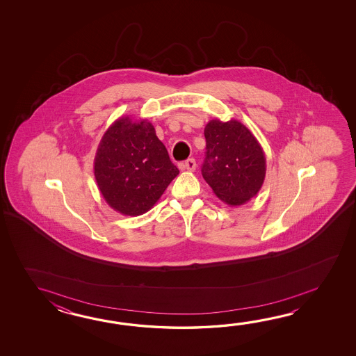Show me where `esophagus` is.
<instances>
[{"instance_id": "1", "label": "esophagus", "mask_w": 356, "mask_h": 356, "mask_svg": "<svg viewBox=\"0 0 356 356\" xmlns=\"http://www.w3.org/2000/svg\"><path fill=\"white\" fill-rule=\"evenodd\" d=\"M183 170H188V172H195L196 170V160L188 159L183 165H181Z\"/></svg>"}]
</instances>
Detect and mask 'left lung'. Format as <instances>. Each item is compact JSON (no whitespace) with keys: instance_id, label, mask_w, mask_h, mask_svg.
<instances>
[{"instance_id":"8db88e82","label":"left lung","mask_w":356,"mask_h":356,"mask_svg":"<svg viewBox=\"0 0 356 356\" xmlns=\"http://www.w3.org/2000/svg\"><path fill=\"white\" fill-rule=\"evenodd\" d=\"M204 134V181L224 204H247L265 181V152L257 138L236 120H211Z\"/></svg>"}]
</instances>
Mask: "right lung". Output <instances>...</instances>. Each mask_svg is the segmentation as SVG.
<instances>
[{
	"label": "right lung",
	"mask_w": 356,
	"mask_h": 356,
	"mask_svg": "<svg viewBox=\"0 0 356 356\" xmlns=\"http://www.w3.org/2000/svg\"><path fill=\"white\" fill-rule=\"evenodd\" d=\"M178 175L152 123L129 115L106 129L94 159L102 196L114 211L126 216L149 211Z\"/></svg>",
	"instance_id": "1"
}]
</instances>
